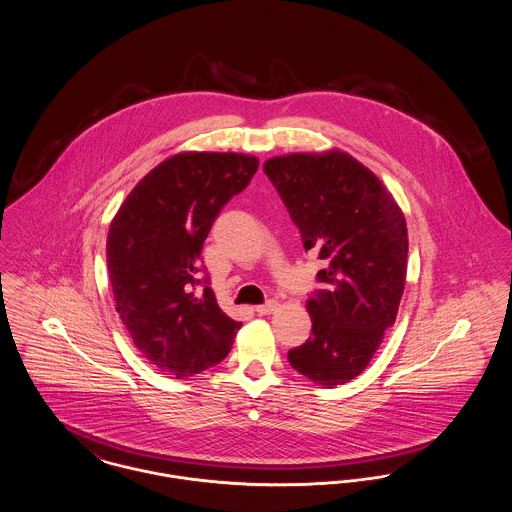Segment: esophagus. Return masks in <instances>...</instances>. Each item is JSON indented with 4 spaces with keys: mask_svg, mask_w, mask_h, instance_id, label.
I'll use <instances>...</instances> for the list:
<instances>
[{
    "mask_svg": "<svg viewBox=\"0 0 512 512\" xmlns=\"http://www.w3.org/2000/svg\"><path fill=\"white\" fill-rule=\"evenodd\" d=\"M276 305H278L276 301H267L265 305H259L255 311H257L259 315H270V313L276 309Z\"/></svg>",
    "mask_w": 512,
    "mask_h": 512,
    "instance_id": "obj_1",
    "label": "esophagus"
}]
</instances>
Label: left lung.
<instances>
[{"instance_id":"left-lung-1","label":"left lung","mask_w":512,"mask_h":512,"mask_svg":"<svg viewBox=\"0 0 512 512\" xmlns=\"http://www.w3.org/2000/svg\"><path fill=\"white\" fill-rule=\"evenodd\" d=\"M263 171L282 197L305 251L326 267L307 311L313 336L288 353L290 365L334 388L365 370L393 326L407 276V222L380 178L340 149L290 153Z\"/></svg>"}]
</instances>
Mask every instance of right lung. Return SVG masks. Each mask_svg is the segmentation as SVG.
I'll return each instance as SVG.
<instances>
[{
	"label": "right lung",
	"instance_id": "obj_1",
	"mask_svg": "<svg viewBox=\"0 0 512 512\" xmlns=\"http://www.w3.org/2000/svg\"><path fill=\"white\" fill-rule=\"evenodd\" d=\"M257 167L259 159L244 153L172 155L111 220L107 270L117 313L147 361L178 380L219 365L242 328L222 313L207 274L199 278L201 249Z\"/></svg>",
	"mask_w": 512,
	"mask_h": 512
}]
</instances>
